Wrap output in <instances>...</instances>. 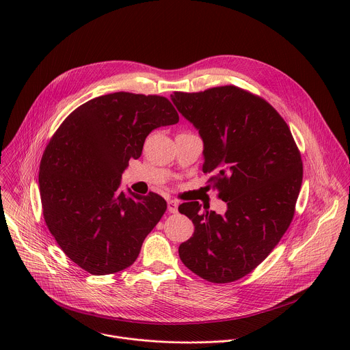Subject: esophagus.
I'll list each match as a JSON object with an SVG mask.
<instances>
[{"label": "esophagus", "mask_w": 350, "mask_h": 350, "mask_svg": "<svg viewBox=\"0 0 350 350\" xmlns=\"http://www.w3.org/2000/svg\"><path fill=\"white\" fill-rule=\"evenodd\" d=\"M167 211L170 213H177L178 211V202L174 201V199H170V201H167Z\"/></svg>", "instance_id": "1"}]
</instances>
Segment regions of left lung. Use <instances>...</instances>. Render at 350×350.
Segmentation results:
<instances>
[{"label": "left lung", "mask_w": 350, "mask_h": 350, "mask_svg": "<svg viewBox=\"0 0 350 350\" xmlns=\"http://www.w3.org/2000/svg\"><path fill=\"white\" fill-rule=\"evenodd\" d=\"M204 141V173L227 204L224 215L181 204L193 223L178 247L196 275L224 284L259 266L288 230L302 185L301 154L289 127L260 96L235 85L170 95Z\"/></svg>", "instance_id": "8db88e82"}]
</instances>
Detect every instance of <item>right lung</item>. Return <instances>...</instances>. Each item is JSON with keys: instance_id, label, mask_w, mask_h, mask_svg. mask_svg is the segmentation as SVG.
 I'll return each mask as SVG.
<instances>
[{"instance_id": "1", "label": "right lung", "mask_w": 350, "mask_h": 350, "mask_svg": "<svg viewBox=\"0 0 350 350\" xmlns=\"http://www.w3.org/2000/svg\"><path fill=\"white\" fill-rule=\"evenodd\" d=\"M177 122L165 96L113 92L75 109L46 145L38 174L42 215L66 256L90 274L131 266L163 216L161 195L124 192L120 180L148 134Z\"/></svg>"}]
</instances>
